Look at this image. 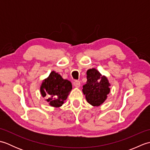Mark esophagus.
I'll return each instance as SVG.
<instances>
[{"instance_id": "obj_1", "label": "esophagus", "mask_w": 150, "mask_h": 150, "mask_svg": "<svg viewBox=\"0 0 150 150\" xmlns=\"http://www.w3.org/2000/svg\"><path fill=\"white\" fill-rule=\"evenodd\" d=\"M73 85L75 88H79L81 86V82L79 81H75L73 82Z\"/></svg>"}]
</instances>
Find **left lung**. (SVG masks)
Wrapping results in <instances>:
<instances>
[{
    "label": "left lung",
    "mask_w": 150,
    "mask_h": 150,
    "mask_svg": "<svg viewBox=\"0 0 150 150\" xmlns=\"http://www.w3.org/2000/svg\"><path fill=\"white\" fill-rule=\"evenodd\" d=\"M87 82L82 88V92L87 102L93 106H99L106 100L110 92V84L106 76L95 68L88 69Z\"/></svg>",
    "instance_id": "8db88e82"
}]
</instances>
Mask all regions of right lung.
<instances>
[{"mask_svg":"<svg viewBox=\"0 0 150 150\" xmlns=\"http://www.w3.org/2000/svg\"><path fill=\"white\" fill-rule=\"evenodd\" d=\"M72 90L71 82L64 79L61 75L52 71L40 85V91L51 106L59 108L67 99Z\"/></svg>","mask_w":150,"mask_h":150,"instance_id":"1","label":"right lung"}]
</instances>
